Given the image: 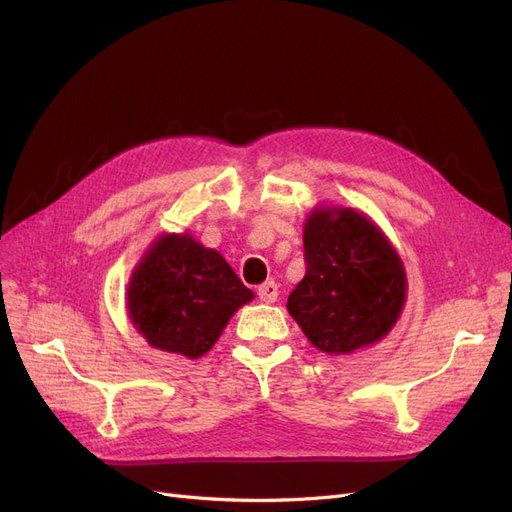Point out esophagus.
<instances>
[{"label": "esophagus", "mask_w": 512, "mask_h": 512, "mask_svg": "<svg viewBox=\"0 0 512 512\" xmlns=\"http://www.w3.org/2000/svg\"><path fill=\"white\" fill-rule=\"evenodd\" d=\"M257 294H259V299H261L263 303H276L280 290H278V284H276V282H265V284H261V286L257 288Z\"/></svg>", "instance_id": "esophagus-1"}]
</instances>
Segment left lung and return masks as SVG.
Wrapping results in <instances>:
<instances>
[{"label":"left lung","instance_id":"1","mask_svg":"<svg viewBox=\"0 0 512 512\" xmlns=\"http://www.w3.org/2000/svg\"><path fill=\"white\" fill-rule=\"evenodd\" d=\"M307 272L286 309L321 353L351 355L384 340L407 303L390 238L353 207L317 205L303 228Z\"/></svg>","mask_w":512,"mask_h":512}]
</instances>
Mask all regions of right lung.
Here are the masks:
<instances>
[{
  "mask_svg": "<svg viewBox=\"0 0 512 512\" xmlns=\"http://www.w3.org/2000/svg\"><path fill=\"white\" fill-rule=\"evenodd\" d=\"M253 297L228 261L186 230L151 242L128 280L126 309L149 346L199 359Z\"/></svg>",
  "mask_w": 512,
  "mask_h": 512,
  "instance_id": "add662e5",
  "label": "right lung"
}]
</instances>
